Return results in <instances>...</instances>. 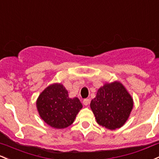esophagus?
<instances>
[{
    "instance_id": "obj_1",
    "label": "esophagus",
    "mask_w": 159,
    "mask_h": 159,
    "mask_svg": "<svg viewBox=\"0 0 159 159\" xmlns=\"http://www.w3.org/2000/svg\"><path fill=\"white\" fill-rule=\"evenodd\" d=\"M89 102H90V99H84L83 100V104L84 106H88L89 104Z\"/></svg>"
}]
</instances>
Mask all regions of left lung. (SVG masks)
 Wrapping results in <instances>:
<instances>
[{
  "label": "left lung",
  "instance_id": "1",
  "mask_svg": "<svg viewBox=\"0 0 159 159\" xmlns=\"http://www.w3.org/2000/svg\"><path fill=\"white\" fill-rule=\"evenodd\" d=\"M133 106V98L119 81L106 83L90 102V109L97 123L110 130L125 125Z\"/></svg>",
  "mask_w": 159,
  "mask_h": 159
}]
</instances>
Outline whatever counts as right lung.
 Here are the masks:
<instances>
[{"instance_id": "right-lung-1", "label": "right lung", "mask_w": 159, "mask_h": 159, "mask_svg": "<svg viewBox=\"0 0 159 159\" xmlns=\"http://www.w3.org/2000/svg\"><path fill=\"white\" fill-rule=\"evenodd\" d=\"M36 106L41 119L57 129L71 125L83 107L78 98H69L67 90L61 84H53L45 88L38 97Z\"/></svg>"}]
</instances>
